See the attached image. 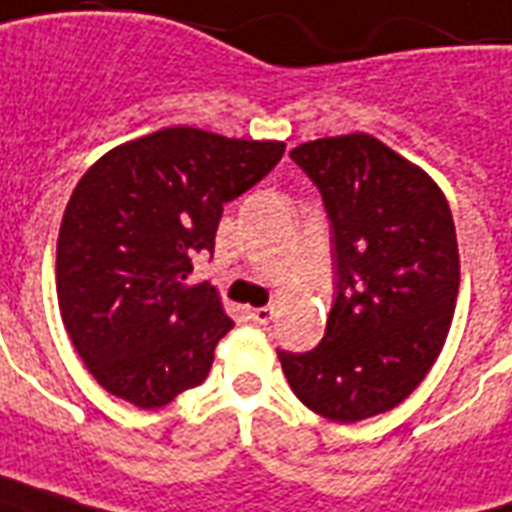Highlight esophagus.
<instances>
[{
  "mask_svg": "<svg viewBox=\"0 0 512 512\" xmlns=\"http://www.w3.org/2000/svg\"><path fill=\"white\" fill-rule=\"evenodd\" d=\"M273 305H265V308H255V311L249 313V316H252V321H255V324H268V321L273 319Z\"/></svg>",
  "mask_w": 512,
  "mask_h": 512,
  "instance_id": "esophagus-1",
  "label": "esophagus"
}]
</instances>
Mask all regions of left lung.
Listing matches in <instances>:
<instances>
[{
    "label": "left lung",
    "mask_w": 512,
    "mask_h": 512,
    "mask_svg": "<svg viewBox=\"0 0 512 512\" xmlns=\"http://www.w3.org/2000/svg\"><path fill=\"white\" fill-rule=\"evenodd\" d=\"M289 159L327 209L335 303L319 345L279 350L281 369L316 414L366 420L401 404L444 348L460 289L452 209L420 167L364 132Z\"/></svg>",
    "instance_id": "1"
}]
</instances>
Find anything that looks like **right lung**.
I'll return each mask as SVG.
<instances>
[{
	"instance_id": "add662e5",
	"label": "right lung",
	"mask_w": 512,
	"mask_h": 512,
	"mask_svg": "<svg viewBox=\"0 0 512 512\" xmlns=\"http://www.w3.org/2000/svg\"><path fill=\"white\" fill-rule=\"evenodd\" d=\"M284 143L167 127L108 151L71 193L58 236V303L90 374L114 396L159 409L207 380L233 329L209 281L223 204L281 162Z\"/></svg>"
}]
</instances>
